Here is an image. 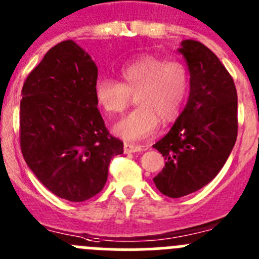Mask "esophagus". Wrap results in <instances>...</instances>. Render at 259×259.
Returning <instances> with one entry per match:
<instances>
[{
	"label": "esophagus",
	"instance_id": "34e87169",
	"mask_svg": "<svg viewBox=\"0 0 259 259\" xmlns=\"http://www.w3.org/2000/svg\"><path fill=\"white\" fill-rule=\"evenodd\" d=\"M142 150L141 145H136V144H128L125 142L124 144V153L130 154V153H139V151Z\"/></svg>",
	"mask_w": 259,
	"mask_h": 259
}]
</instances>
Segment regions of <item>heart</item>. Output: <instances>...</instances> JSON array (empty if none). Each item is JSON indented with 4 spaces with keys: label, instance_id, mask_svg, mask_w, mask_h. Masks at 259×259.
Wrapping results in <instances>:
<instances>
[{
    "label": "heart",
    "instance_id": "heart-1",
    "mask_svg": "<svg viewBox=\"0 0 259 259\" xmlns=\"http://www.w3.org/2000/svg\"><path fill=\"white\" fill-rule=\"evenodd\" d=\"M122 83L108 77L95 82L97 104L108 115L124 111L131 96L139 106L115 123L113 132L125 141H139L155 134L159 120L177 119L190 92V73L184 63L158 56H142L119 70Z\"/></svg>",
    "mask_w": 259,
    "mask_h": 259
}]
</instances>
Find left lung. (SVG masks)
<instances>
[{
  "mask_svg": "<svg viewBox=\"0 0 259 259\" xmlns=\"http://www.w3.org/2000/svg\"><path fill=\"white\" fill-rule=\"evenodd\" d=\"M179 52L190 72V95L170 131L153 145L165 165L154 177L156 189L181 198L209 184L226 163L238 137V94L220 59L194 39Z\"/></svg>",
  "mask_w": 259,
  "mask_h": 259,
  "instance_id": "1",
  "label": "left lung"
}]
</instances>
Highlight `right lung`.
I'll return each instance as SVG.
<instances>
[{"label": "right lung", "instance_id": "obj_1", "mask_svg": "<svg viewBox=\"0 0 259 259\" xmlns=\"http://www.w3.org/2000/svg\"><path fill=\"white\" fill-rule=\"evenodd\" d=\"M97 66L72 39L50 49L21 90L20 148L28 167L52 194L84 201L108 180L123 142L97 109Z\"/></svg>", "mask_w": 259, "mask_h": 259}]
</instances>
